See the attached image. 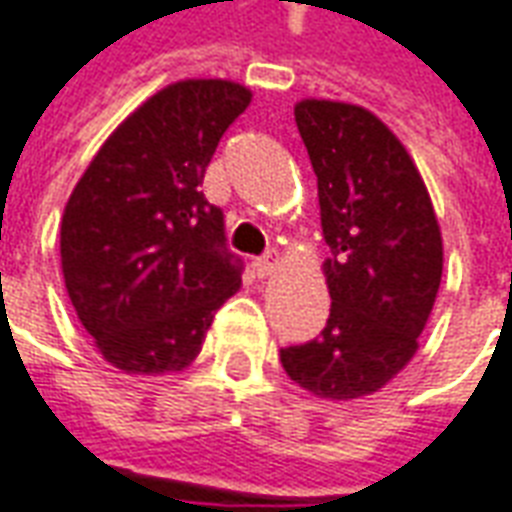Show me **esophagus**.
Returning a JSON list of instances; mask_svg holds the SVG:
<instances>
[{
  "label": "esophagus",
  "mask_w": 512,
  "mask_h": 512,
  "mask_svg": "<svg viewBox=\"0 0 512 512\" xmlns=\"http://www.w3.org/2000/svg\"><path fill=\"white\" fill-rule=\"evenodd\" d=\"M255 271H257V277H271V274L277 271V257L271 255V252L263 257H257Z\"/></svg>",
  "instance_id": "34e87169"
}]
</instances>
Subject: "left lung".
<instances>
[{
  "mask_svg": "<svg viewBox=\"0 0 512 512\" xmlns=\"http://www.w3.org/2000/svg\"><path fill=\"white\" fill-rule=\"evenodd\" d=\"M293 115L318 178L332 310L321 337L279 359L312 395L354 400L417 354L441 285L439 219L414 158L365 106L304 98Z\"/></svg>",
  "mask_w": 512,
  "mask_h": 512,
  "instance_id": "1",
  "label": "left lung"
}]
</instances>
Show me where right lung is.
Segmentation results:
<instances>
[{"mask_svg":"<svg viewBox=\"0 0 512 512\" xmlns=\"http://www.w3.org/2000/svg\"><path fill=\"white\" fill-rule=\"evenodd\" d=\"M252 90L227 79L167 84L120 123L65 205V288L109 365L131 376L189 367L213 312L241 288L205 167Z\"/></svg>","mask_w":512,"mask_h":512,"instance_id":"obj_1","label":"right lung"}]
</instances>
